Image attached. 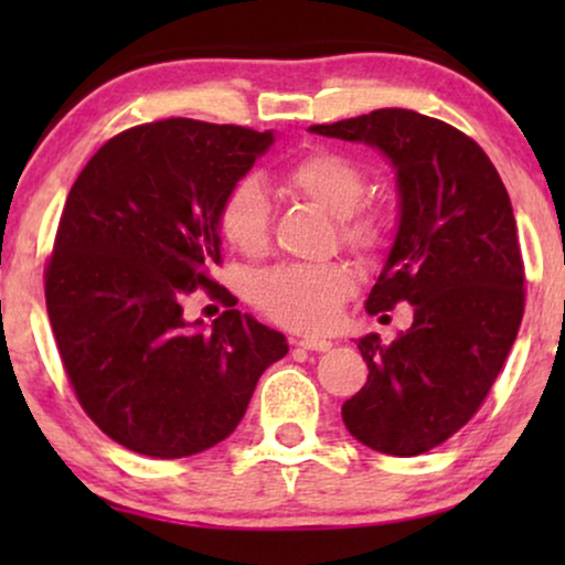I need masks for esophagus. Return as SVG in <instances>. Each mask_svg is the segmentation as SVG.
Listing matches in <instances>:
<instances>
[{"instance_id":"esophagus-1","label":"esophagus","mask_w":565,"mask_h":565,"mask_svg":"<svg viewBox=\"0 0 565 565\" xmlns=\"http://www.w3.org/2000/svg\"><path fill=\"white\" fill-rule=\"evenodd\" d=\"M300 350H308V352H329L331 350V342L329 339H319V337H306V339H298L296 342Z\"/></svg>"}]
</instances>
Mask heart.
<instances>
[{"label":"heart","instance_id":"1","mask_svg":"<svg viewBox=\"0 0 565 565\" xmlns=\"http://www.w3.org/2000/svg\"><path fill=\"white\" fill-rule=\"evenodd\" d=\"M285 188L311 200L337 218V236L358 254H370L383 244L385 223L365 198V172L337 151H311L285 169ZM218 231L246 257L265 252L269 238V200L257 180H242L226 192L218 207ZM352 290L350 269L337 262L321 265L269 267L252 280V300L269 319L296 331H323L331 327L339 306Z\"/></svg>","mask_w":565,"mask_h":565}]
</instances>
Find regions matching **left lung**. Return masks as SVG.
I'll return each mask as SVG.
<instances>
[{"instance_id":"obj_1","label":"left lung","mask_w":565,"mask_h":565,"mask_svg":"<svg viewBox=\"0 0 565 565\" xmlns=\"http://www.w3.org/2000/svg\"><path fill=\"white\" fill-rule=\"evenodd\" d=\"M311 134L373 146L396 172L398 226L365 300L370 313L414 306L393 339H358L367 383L344 401L354 439L412 458L452 437L483 404L524 313V267L507 188L473 138L385 107Z\"/></svg>"}]
</instances>
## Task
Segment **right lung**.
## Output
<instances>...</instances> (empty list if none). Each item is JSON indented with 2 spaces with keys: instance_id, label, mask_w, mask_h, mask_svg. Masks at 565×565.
<instances>
[{
  "instance_id": "1",
  "label": "right lung",
  "mask_w": 565,
  "mask_h": 565,
  "mask_svg": "<svg viewBox=\"0 0 565 565\" xmlns=\"http://www.w3.org/2000/svg\"><path fill=\"white\" fill-rule=\"evenodd\" d=\"M273 143V130L146 122L110 138L68 192L45 306L82 408L128 450L174 460L218 445L288 354L207 277L223 198ZM198 284L230 306L211 328L183 319Z\"/></svg>"
}]
</instances>
